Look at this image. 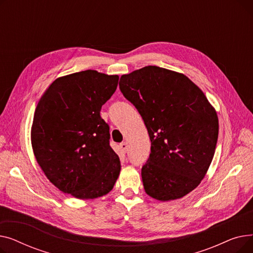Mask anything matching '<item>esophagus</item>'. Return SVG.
Returning a JSON list of instances; mask_svg holds the SVG:
<instances>
[{
  "instance_id": "1",
  "label": "esophagus",
  "mask_w": 253,
  "mask_h": 253,
  "mask_svg": "<svg viewBox=\"0 0 253 253\" xmlns=\"http://www.w3.org/2000/svg\"><path fill=\"white\" fill-rule=\"evenodd\" d=\"M120 148H121V150H122V152L123 153H126L127 152V148H128V145H127V142H121L120 143Z\"/></svg>"
}]
</instances>
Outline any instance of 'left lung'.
I'll use <instances>...</instances> for the list:
<instances>
[{
    "label": "left lung",
    "mask_w": 253,
    "mask_h": 253,
    "mask_svg": "<svg viewBox=\"0 0 253 253\" xmlns=\"http://www.w3.org/2000/svg\"><path fill=\"white\" fill-rule=\"evenodd\" d=\"M119 86L151 139V154L141 168L144 191L160 201L182 198L198 187L213 159L215 110L188 77L155 65L123 75Z\"/></svg>",
    "instance_id": "obj_1"
}]
</instances>
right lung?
Here are the masks:
<instances>
[{"label":"right lung","mask_w":253,"mask_h":253,"mask_svg":"<svg viewBox=\"0 0 253 253\" xmlns=\"http://www.w3.org/2000/svg\"><path fill=\"white\" fill-rule=\"evenodd\" d=\"M119 77L87 70L56 79L40 99L34 116V154L47 178L78 199L108 194L121 170L110 145V126L101 106Z\"/></svg>","instance_id":"1"}]
</instances>
